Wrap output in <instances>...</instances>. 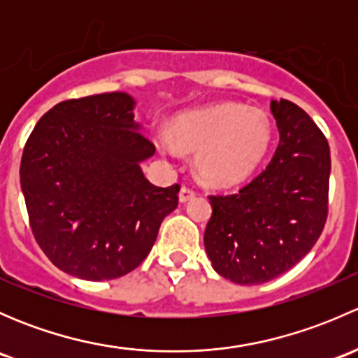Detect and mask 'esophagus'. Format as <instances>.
<instances>
[{
	"mask_svg": "<svg viewBox=\"0 0 358 358\" xmlns=\"http://www.w3.org/2000/svg\"><path fill=\"white\" fill-rule=\"evenodd\" d=\"M196 196H197V192L192 189V187L183 185L182 190H180V201H182V202H187V201L194 199V197H196Z\"/></svg>",
	"mask_w": 358,
	"mask_h": 358,
	"instance_id": "34e87169",
	"label": "esophagus"
}]
</instances>
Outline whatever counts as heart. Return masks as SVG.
I'll return each instance as SVG.
<instances>
[{
  "label": "heart",
  "mask_w": 358,
  "mask_h": 358,
  "mask_svg": "<svg viewBox=\"0 0 358 358\" xmlns=\"http://www.w3.org/2000/svg\"><path fill=\"white\" fill-rule=\"evenodd\" d=\"M176 142L196 152V168L213 185H232L258 168L272 143V124L259 109L222 103L178 115L173 124ZM166 156H176L168 135L157 136Z\"/></svg>",
  "instance_id": "obj_1"
}]
</instances>
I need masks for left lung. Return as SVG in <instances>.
<instances>
[{"mask_svg": "<svg viewBox=\"0 0 358 358\" xmlns=\"http://www.w3.org/2000/svg\"><path fill=\"white\" fill-rule=\"evenodd\" d=\"M270 109L280 136L272 161L236 192L209 196L206 252L220 275L244 286L292 268L319 241L329 213L326 136L289 100H273Z\"/></svg>", "mask_w": 358, "mask_h": 358, "instance_id": "obj_1", "label": "left lung"}]
</instances>
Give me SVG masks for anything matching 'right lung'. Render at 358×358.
Returning <instances> with one entry per match:
<instances>
[{
	"label": "right lung",
	"instance_id": "1",
	"mask_svg": "<svg viewBox=\"0 0 358 358\" xmlns=\"http://www.w3.org/2000/svg\"><path fill=\"white\" fill-rule=\"evenodd\" d=\"M133 99L102 93L64 100L38 121L20 161L29 225L69 275L110 280L152 249L180 185L156 187L140 162L156 145L133 121Z\"/></svg>",
	"mask_w": 358,
	"mask_h": 358
}]
</instances>
